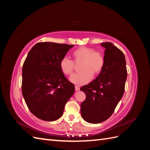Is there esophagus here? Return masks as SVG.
Returning a JSON list of instances; mask_svg holds the SVG:
<instances>
[{
	"instance_id": "34e87169",
	"label": "esophagus",
	"mask_w": 150,
	"mask_h": 150,
	"mask_svg": "<svg viewBox=\"0 0 150 150\" xmlns=\"http://www.w3.org/2000/svg\"><path fill=\"white\" fill-rule=\"evenodd\" d=\"M75 91H78L80 90V87L78 86H75Z\"/></svg>"
}]
</instances>
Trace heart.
Returning <instances> with one entry per match:
<instances>
[{
  "mask_svg": "<svg viewBox=\"0 0 150 150\" xmlns=\"http://www.w3.org/2000/svg\"><path fill=\"white\" fill-rule=\"evenodd\" d=\"M73 57L76 63L81 62V72L73 75L70 78L73 83L82 85L90 81L93 74L97 75L103 70L105 59L100 52H97L93 47L81 46L74 50ZM60 68L64 74L71 75L75 69V64L72 60L64 57L60 61Z\"/></svg>",
  "mask_w": 150,
  "mask_h": 150,
  "instance_id": "obj_1",
  "label": "heart"
}]
</instances>
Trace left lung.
Returning a JSON list of instances; mask_svg holds the SVG:
<instances>
[{
  "mask_svg": "<svg viewBox=\"0 0 150 150\" xmlns=\"http://www.w3.org/2000/svg\"><path fill=\"white\" fill-rule=\"evenodd\" d=\"M104 68L98 77L81 87L86 98L81 105L82 117L89 123L98 124L107 120L115 109L125 89L127 69L122 51L111 42H103Z\"/></svg>",
  "mask_w": 150,
  "mask_h": 150,
  "instance_id": "1",
  "label": "left lung"
}]
</instances>
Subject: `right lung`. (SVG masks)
Here are the masks:
<instances>
[{"mask_svg":"<svg viewBox=\"0 0 150 150\" xmlns=\"http://www.w3.org/2000/svg\"><path fill=\"white\" fill-rule=\"evenodd\" d=\"M74 45L37 43L22 66V93L30 111L39 119L53 121L61 117L75 86L64 75L60 61Z\"/></svg>","mask_w":150,"mask_h":150,"instance_id":"add662e5","label":"right lung"}]
</instances>
